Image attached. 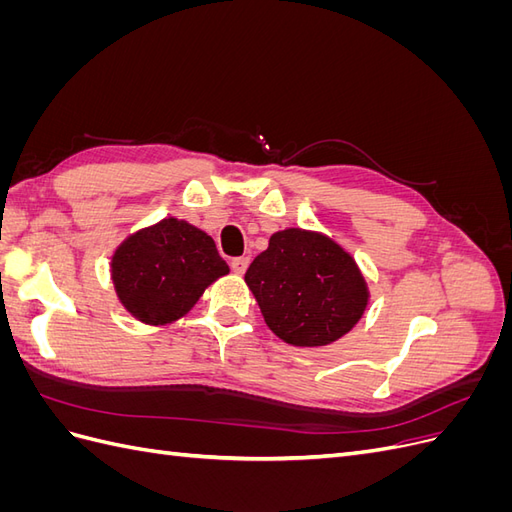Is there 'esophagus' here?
Instances as JSON below:
<instances>
[{
	"instance_id": "1",
	"label": "esophagus",
	"mask_w": 512,
	"mask_h": 512,
	"mask_svg": "<svg viewBox=\"0 0 512 512\" xmlns=\"http://www.w3.org/2000/svg\"><path fill=\"white\" fill-rule=\"evenodd\" d=\"M230 267H232V271H235L237 275H243L247 271V267H250V258H245V256L235 258V260L230 262Z\"/></svg>"
}]
</instances>
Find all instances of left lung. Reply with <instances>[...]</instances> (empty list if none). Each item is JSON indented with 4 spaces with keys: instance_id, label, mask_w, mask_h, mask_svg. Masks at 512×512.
<instances>
[{
    "instance_id": "obj_1",
    "label": "left lung",
    "mask_w": 512,
    "mask_h": 512,
    "mask_svg": "<svg viewBox=\"0 0 512 512\" xmlns=\"http://www.w3.org/2000/svg\"><path fill=\"white\" fill-rule=\"evenodd\" d=\"M267 327L292 346H327L365 312L367 286L348 252L318 232L288 228L245 273Z\"/></svg>"
}]
</instances>
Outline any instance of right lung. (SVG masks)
Masks as SVG:
<instances>
[{
    "mask_svg": "<svg viewBox=\"0 0 512 512\" xmlns=\"http://www.w3.org/2000/svg\"><path fill=\"white\" fill-rule=\"evenodd\" d=\"M111 269L119 301L145 324L185 316L205 288L228 273L207 232L175 218L128 237Z\"/></svg>",
    "mask_w": 512,
    "mask_h": 512,
    "instance_id": "1",
    "label": "right lung"
}]
</instances>
